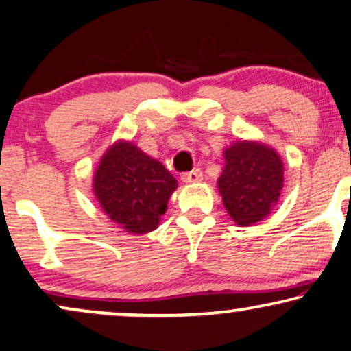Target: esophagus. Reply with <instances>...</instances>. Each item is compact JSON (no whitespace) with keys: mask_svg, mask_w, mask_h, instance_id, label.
Wrapping results in <instances>:
<instances>
[{"mask_svg":"<svg viewBox=\"0 0 351 351\" xmlns=\"http://www.w3.org/2000/svg\"><path fill=\"white\" fill-rule=\"evenodd\" d=\"M181 180L186 182V184H194V182H200L202 180H204V173H202V170L195 169L189 171V173H184L181 176Z\"/></svg>","mask_w":351,"mask_h":351,"instance_id":"34e87169","label":"esophagus"}]
</instances>
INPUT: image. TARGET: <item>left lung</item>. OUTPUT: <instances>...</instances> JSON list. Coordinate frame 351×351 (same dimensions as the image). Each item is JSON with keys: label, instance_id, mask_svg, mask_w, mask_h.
<instances>
[{"label": "left lung", "instance_id": "1", "mask_svg": "<svg viewBox=\"0 0 351 351\" xmlns=\"http://www.w3.org/2000/svg\"><path fill=\"white\" fill-rule=\"evenodd\" d=\"M218 191L237 226L267 218L283 189L285 165L272 146L256 140L234 141L224 149Z\"/></svg>", "mask_w": 351, "mask_h": 351}]
</instances>
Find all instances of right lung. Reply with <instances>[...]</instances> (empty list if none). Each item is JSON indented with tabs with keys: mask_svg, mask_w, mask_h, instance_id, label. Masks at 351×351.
<instances>
[{
	"mask_svg": "<svg viewBox=\"0 0 351 351\" xmlns=\"http://www.w3.org/2000/svg\"><path fill=\"white\" fill-rule=\"evenodd\" d=\"M92 187L108 218L141 235L157 229L178 181L132 141L117 140L98 162Z\"/></svg>",
	"mask_w": 351,
	"mask_h": 351,
	"instance_id": "1",
	"label": "right lung"
}]
</instances>
